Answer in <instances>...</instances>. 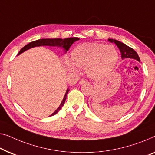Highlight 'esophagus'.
<instances>
[{"label":"esophagus","instance_id":"esophagus-1","mask_svg":"<svg viewBox=\"0 0 155 155\" xmlns=\"http://www.w3.org/2000/svg\"><path fill=\"white\" fill-rule=\"evenodd\" d=\"M87 80H84V79H82L79 82V84L81 85V84H85V83H87Z\"/></svg>","mask_w":155,"mask_h":155}]
</instances>
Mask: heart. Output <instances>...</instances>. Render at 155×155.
Here are the masks:
<instances>
[{
	"label": "heart",
	"instance_id": "heart-1",
	"mask_svg": "<svg viewBox=\"0 0 155 155\" xmlns=\"http://www.w3.org/2000/svg\"><path fill=\"white\" fill-rule=\"evenodd\" d=\"M118 60L115 47L97 42H87L73 49L71 61L78 68L85 67V72L91 79L100 80L113 71ZM71 70L74 71L72 66Z\"/></svg>",
	"mask_w": 155,
	"mask_h": 155
}]
</instances>
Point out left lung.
I'll return each mask as SVG.
<instances>
[{
  "label": "left lung",
  "mask_w": 155,
  "mask_h": 155,
  "mask_svg": "<svg viewBox=\"0 0 155 155\" xmlns=\"http://www.w3.org/2000/svg\"><path fill=\"white\" fill-rule=\"evenodd\" d=\"M108 41L110 42H114L117 48L120 50L121 52V56H122V59H135L136 61L140 62V58H139L138 54L136 53V51H134L133 49L130 48V47L127 46L126 44L123 43V42L118 41L117 40L113 39H108Z\"/></svg>",
  "instance_id": "left-lung-1"
}]
</instances>
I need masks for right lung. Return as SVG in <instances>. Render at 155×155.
<instances>
[{"instance_id": "add662e5", "label": "right lung", "mask_w": 155, "mask_h": 155, "mask_svg": "<svg viewBox=\"0 0 155 155\" xmlns=\"http://www.w3.org/2000/svg\"><path fill=\"white\" fill-rule=\"evenodd\" d=\"M80 38L76 37L73 38H65V39H61V38H53V39H50V38H46V39H40L38 40H35V41H33L28 43L23 48L21 49V50L19 51V52L18 53V55L21 54V53H23L24 51L29 50V49L35 48V47H38V46H53V47H58V48H61L63 50L65 51V52H67V51L69 50L70 47L72 45L73 42H75L77 40H79ZM69 89L68 88L66 89V92L65 94V96L64 98H63L61 104L59 106V107L56 110L54 113H53L50 116L54 115L57 114L58 112H59L60 110L61 109V107L64 106L65 104V101H66L67 94L68 93Z\"/></svg>"}]
</instances>
